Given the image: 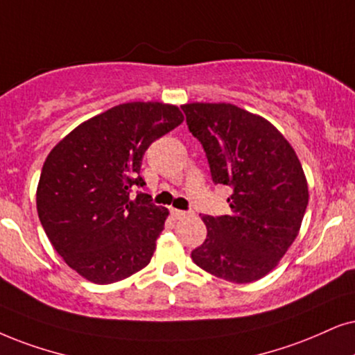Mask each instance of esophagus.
I'll list each match as a JSON object with an SVG mask.
<instances>
[{
  "instance_id": "1",
  "label": "esophagus",
  "mask_w": 355,
  "mask_h": 355,
  "mask_svg": "<svg viewBox=\"0 0 355 355\" xmlns=\"http://www.w3.org/2000/svg\"><path fill=\"white\" fill-rule=\"evenodd\" d=\"M170 213H172V216H173L175 219H183V218H187V216H188V213H187V211H182V209H175V208L170 209Z\"/></svg>"
}]
</instances>
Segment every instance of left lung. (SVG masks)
<instances>
[{
	"mask_svg": "<svg viewBox=\"0 0 355 355\" xmlns=\"http://www.w3.org/2000/svg\"><path fill=\"white\" fill-rule=\"evenodd\" d=\"M203 146L214 183L230 185L231 214H205L206 239L191 252L211 275L250 284L266 277L297 239L308 183L293 147L266 118L231 103L182 106Z\"/></svg>",
	"mask_w": 355,
	"mask_h": 355,
	"instance_id": "8db88e82",
	"label": "left lung"
}]
</instances>
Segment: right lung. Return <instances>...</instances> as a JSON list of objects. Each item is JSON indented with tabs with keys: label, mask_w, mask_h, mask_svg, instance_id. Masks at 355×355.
Wrapping results in <instances>:
<instances>
[{
	"label": "right lung",
	"mask_w": 355,
	"mask_h": 355,
	"mask_svg": "<svg viewBox=\"0 0 355 355\" xmlns=\"http://www.w3.org/2000/svg\"><path fill=\"white\" fill-rule=\"evenodd\" d=\"M182 123L178 106L124 103L77 125L47 155L35 195L40 224L83 278L114 284L150 262L168 209L131 188L146 185L144 152Z\"/></svg>",
	"instance_id": "add662e5"
}]
</instances>
